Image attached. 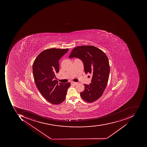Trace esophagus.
<instances>
[{
  "instance_id": "obj_1",
  "label": "esophagus",
  "mask_w": 147,
  "mask_h": 147,
  "mask_svg": "<svg viewBox=\"0 0 147 147\" xmlns=\"http://www.w3.org/2000/svg\"><path fill=\"white\" fill-rule=\"evenodd\" d=\"M77 83H76V82H71V85H76L77 84Z\"/></svg>"
}]
</instances>
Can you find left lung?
<instances>
[{"instance_id": "8db88e82", "label": "left lung", "mask_w": 147, "mask_h": 147, "mask_svg": "<svg viewBox=\"0 0 147 147\" xmlns=\"http://www.w3.org/2000/svg\"><path fill=\"white\" fill-rule=\"evenodd\" d=\"M78 58L83 62L86 74L92 75L91 83L84 84V90L80 96L87 102L98 100L105 90L110 72L107 57L102 51L94 46L83 45L73 49L69 58Z\"/></svg>"}]
</instances>
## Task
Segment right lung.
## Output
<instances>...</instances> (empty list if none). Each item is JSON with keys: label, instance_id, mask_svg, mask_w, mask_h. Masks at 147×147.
Wrapping results in <instances>:
<instances>
[{"label": "right lung", "instance_id": "obj_1", "mask_svg": "<svg viewBox=\"0 0 147 147\" xmlns=\"http://www.w3.org/2000/svg\"><path fill=\"white\" fill-rule=\"evenodd\" d=\"M68 51V49H50L42 51L33 64V73L36 87L45 99L57 105L65 99L69 82L63 84L55 80L59 71V61Z\"/></svg>", "mask_w": 147, "mask_h": 147}]
</instances>
